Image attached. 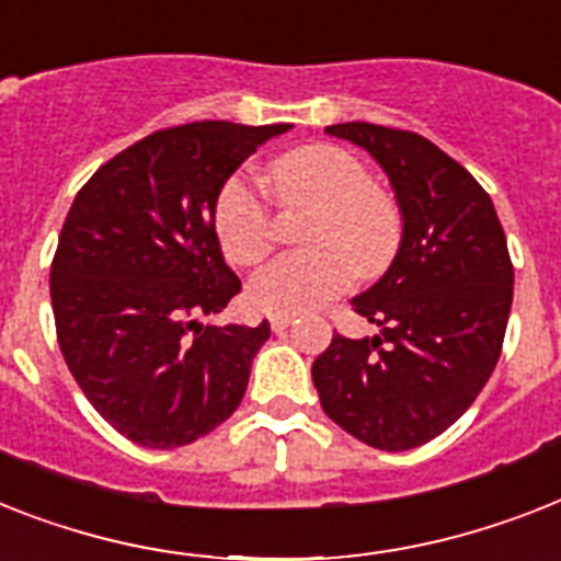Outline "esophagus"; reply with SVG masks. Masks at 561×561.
<instances>
[{
    "instance_id": "1",
    "label": "esophagus",
    "mask_w": 561,
    "mask_h": 561,
    "mask_svg": "<svg viewBox=\"0 0 561 561\" xmlns=\"http://www.w3.org/2000/svg\"><path fill=\"white\" fill-rule=\"evenodd\" d=\"M294 322V317L290 313H271V328L273 331H285V328Z\"/></svg>"
}]
</instances>
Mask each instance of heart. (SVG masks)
I'll return each instance as SVG.
<instances>
[{"mask_svg":"<svg viewBox=\"0 0 561 561\" xmlns=\"http://www.w3.org/2000/svg\"><path fill=\"white\" fill-rule=\"evenodd\" d=\"M282 202L317 207L305 241L313 250L285 253L250 279V302L267 313H302L352 285V271L375 276L403 239V216L371 181L366 163L331 144L282 154L271 167ZM213 227L233 265H256L271 250V209L248 175H230L213 204Z\"/></svg>","mask_w":561,"mask_h":561,"instance_id":"obj_1","label":"heart"}]
</instances>
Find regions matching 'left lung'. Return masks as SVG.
Masks as SVG:
<instances>
[{"instance_id":"8db88e82","label":"left lung","mask_w":561,"mask_h":561,"mask_svg":"<svg viewBox=\"0 0 561 561\" xmlns=\"http://www.w3.org/2000/svg\"><path fill=\"white\" fill-rule=\"evenodd\" d=\"M325 131L383 167L403 239L389 271L352 299L380 334H334L311 377L336 426L403 453L449 430L493 375L513 305L507 239L484 186L432 140L359 121Z\"/></svg>"}]
</instances>
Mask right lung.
<instances>
[{
	"label": "right lung",
	"mask_w": 561,
	"mask_h": 561,
	"mask_svg": "<svg viewBox=\"0 0 561 561\" xmlns=\"http://www.w3.org/2000/svg\"><path fill=\"white\" fill-rule=\"evenodd\" d=\"M288 123L202 121L147 135L77 193L51 262L59 352L89 403L149 449L198 440L239 409L271 325H204L241 290L213 204Z\"/></svg>",
	"instance_id": "add662e5"
}]
</instances>
